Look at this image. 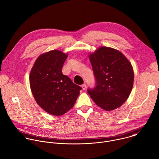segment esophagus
Masks as SVG:
<instances>
[{
	"instance_id": "1",
	"label": "esophagus",
	"mask_w": 159,
	"mask_h": 159,
	"mask_svg": "<svg viewBox=\"0 0 159 159\" xmlns=\"http://www.w3.org/2000/svg\"><path fill=\"white\" fill-rule=\"evenodd\" d=\"M81 87H82V88L83 90H85V89H86V84H82V85H81Z\"/></svg>"
}]
</instances>
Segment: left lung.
I'll return each mask as SVG.
<instances>
[{"mask_svg": "<svg viewBox=\"0 0 159 159\" xmlns=\"http://www.w3.org/2000/svg\"><path fill=\"white\" fill-rule=\"evenodd\" d=\"M95 86L87 90L92 99L100 108L112 111L128 98L134 84L131 64L119 50L101 47L89 55Z\"/></svg>", "mask_w": 159, "mask_h": 159, "instance_id": "8db88e82", "label": "left lung"}]
</instances>
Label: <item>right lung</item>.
Listing matches in <instances>:
<instances>
[{
    "instance_id": "add662e5",
    "label": "right lung",
    "mask_w": 159,
    "mask_h": 159,
    "mask_svg": "<svg viewBox=\"0 0 159 159\" xmlns=\"http://www.w3.org/2000/svg\"><path fill=\"white\" fill-rule=\"evenodd\" d=\"M67 56L58 50L44 53L37 59L30 74L35 100L53 116H62L72 109L82 89L62 72Z\"/></svg>"
}]
</instances>
